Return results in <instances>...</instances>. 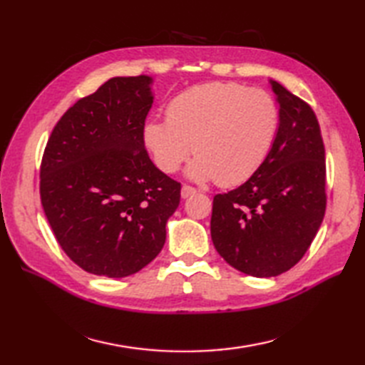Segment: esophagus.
<instances>
[{"mask_svg": "<svg viewBox=\"0 0 365 365\" xmlns=\"http://www.w3.org/2000/svg\"><path fill=\"white\" fill-rule=\"evenodd\" d=\"M180 195H182L183 199H187V197H190V196H192V195H196V188L190 187V185H183Z\"/></svg>", "mask_w": 365, "mask_h": 365, "instance_id": "obj_1", "label": "esophagus"}]
</instances>
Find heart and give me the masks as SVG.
<instances>
[{"instance_id": "1", "label": "heart", "mask_w": 365, "mask_h": 365, "mask_svg": "<svg viewBox=\"0 0 365 365\" xmlns=\"http://www.w3.org/2000/svg\"><path fill=\"white\" fill-rule=\"evenodd\" d=\"M279 123V106L267 91L213 81L174 97L166 119H150L143 135L155 165L165 173H175L195 149L188 175L232 187L263 165Z\"/></svg>"}]
</instances>
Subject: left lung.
I'll use <instances>...</instances> for the list:
<instances>
[{"mask_svg":"<svg viewBox=\"0 0 365 365\" xmlns=\"http://www.w3.org/2000/svg\"><path fill=\"white\" fill-rule=\"evenodd\" d=\"M281 113L276 141L250 180L213 197L212 240L245 274H282L302 259L327 210V161L317 115L269 81Z\"/></svg>","mask_w":365,"mask_h":365,"instance_id":"left-lung-1","label":"left lung"}]
</instances>
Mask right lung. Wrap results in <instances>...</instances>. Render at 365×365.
Masks as SVG:
<instances>
[{
    "mask_svg": "<svg viewBox=\"0 0 365 365\" xmlns=\"http://www.w3.org/2000/svg\"><path fill=\"white\" fill-rule=\"evenodd\" d=\"M150 84L145 75L108 80L68 108L45 147V216L68 259L92 274L125 277L150 263L180 204V183L144 145Z\"/></svg>",
    "mask_w": 365,
    "mask_h": 365,
    "instance_id": "add662e5",
    "label": "right lung"
}]
</instances>
